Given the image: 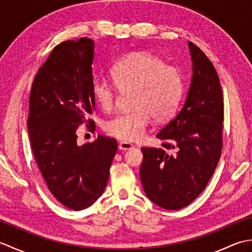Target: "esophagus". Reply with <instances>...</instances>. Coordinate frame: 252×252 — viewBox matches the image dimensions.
Returning a JSON list of instances; mask_svg holds the SVG:
<instances>
[{
	"label": "esophagus",
	"instance_id": "esophagus-1",
	"mask_svg": "<svg viewBox=\"0 0 252 252\" xmlns=\"http://www.w3.org/2000/svg\"><path fill=\"white\" fill-rule=\"evenodd\" d=\"M133 147V145L131 143H127V142H120L119 143V148L120 152H126V151H130V149Z\"/></svg>",
	"mask_w": 252,
	"mask_h": 252
}]
</instances>
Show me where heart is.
Here are the masks:
<instances>
[{"label": "heart", "mask_w": 252, "mask_h": 252, "mask_svg": "<svg viewBox=\"0 0 252 252\" xmlns=\"http://www.w3.org/2000/svg\"><path fill=\"white\" fill-rule=\"evenodd\" d=\"M111 78L120 92L131 91V111L107 120L105 131L125 142H137L145 135L151 117L164 121L173 115L183 94V78L178 68L165 65L146 52L130 53L111 68ZM92 93L101 109L110 110L116 89L104 79L95 80Z\"/></svg>", "instance_id": "1"}]
</instances>
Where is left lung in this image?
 <instances>
[{"mask_svg":"<svg viewBox=\"0 0 252 252\" xmlns=\"http://www.w3.org/2000/svg\"><path fill=\"white\" fill-rule=\"evenodd\" d=\"M189 50L192 74L185 103L157 134L162 147L142 148L144 191L149 200L167 210L186 207L205 189L223 145L220 80L199 47L189 42Z\"/></svg>","mask_w":252,"mask_h":252,"instance_id":"1","label":"left lung"}]
</instances>
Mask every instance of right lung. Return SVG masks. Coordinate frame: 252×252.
Returning <instances> with one entry per match:
<instances>
[{
  "label": "right lung",
  "instance_id": "obj_1",
  "mask_svg": "<svg viewBox=\"0 0 252 252\" xmlns=\"http://www.w3.org/2000/svg\"><path fill=\"white\" fill-rule=\"evenodd\" d=\"M94 47L88 37L57 45L37 71L29 98L28 132L35 161L52 194L76 211L103 194L118 148L116 140L103 135L77 144L78 126L95 109Z\"/></svg>",
  "mask_w": 252,
  "mask_h": 252
}]
</instances>
